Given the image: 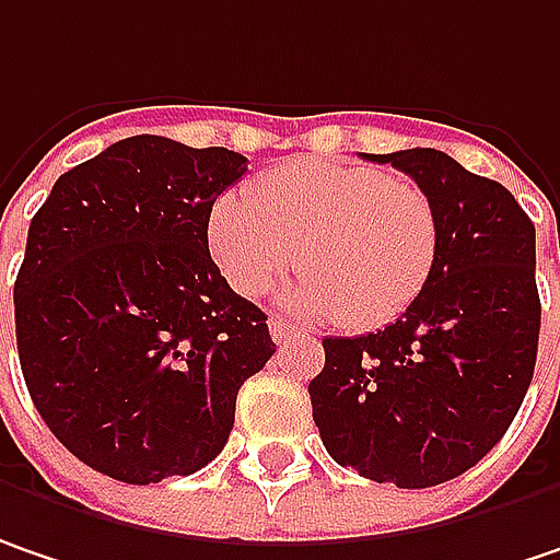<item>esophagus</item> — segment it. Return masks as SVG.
<instances>
[{"label": "esophagus", "mask_w": 560, "mask_h": 560, "mask_svg": "<svg viewBox=\"0 0 560 560\" xmlns=\"http://www.w3.org/2000/svg\"><path fill=\"white\" fill-rule=\"evenodd\" d=\"M269 336H272V342L276 346H284V342H291V339H298V336H304V332H298L291 323H284L281 316H272L269 319Z\"/></svg>", "instance_id": "34e87169"}]
</instances>
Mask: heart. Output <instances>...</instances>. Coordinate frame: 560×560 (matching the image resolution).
Wrapping results in <instances>:
<instances>
[{"label":"heart","instance_id":"1","mask_svg":"<svg viewBox=\"0 0 560 560\" xmlns=\"http://www.w3.org/2000/svg\"><path fill=\"white\" fill-rule=\"evenodd\" d=\"M206 241L241 298H259L294 269L301 316H346L380 329L424 294L441 259V214L428 189L380 167L298 158L214 199Z\"/></svg>","mask_w":560,"mask_h":560}]
</instances>
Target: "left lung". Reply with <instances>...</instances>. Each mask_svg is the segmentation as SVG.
<instances>
[{"mask_svg":"<svg viewBox=\"0 0 560 560\" xmlns=\"http://www.w3.org/2000/svg\"><path fill=\"white\" fill-rule=\"evenodd\" d=\"M434 199L441 259L386 329L323 339L313 421L329 456L371 481L431 488L463 476L508 434L533 383L542 304L536 228L498 180L450 154H371Z\"/></svg>","mask_w":560,"mask_h":560,"instance_id":"1","label":"left lung"}]
</instances>
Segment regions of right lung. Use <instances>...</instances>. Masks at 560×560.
<instances>
[{"label": "right lung", "instance_id": "obj_1", "mask_svg": "<svg viewBox=\"0 0 560 560\" xmlns=\"http://www.w3.org/2000/svg\"><path fill=\"white\" fill-rule=\"evenodd\" d=\"M244 174L237 151L132 136L66 171L31 218L21 374L59 444L116 481L209 466L237 389L276 354L266 313L206 241L214 199Z\"/></svg>", "mask_w": 560, "mask_h": 560}]
</instances>
